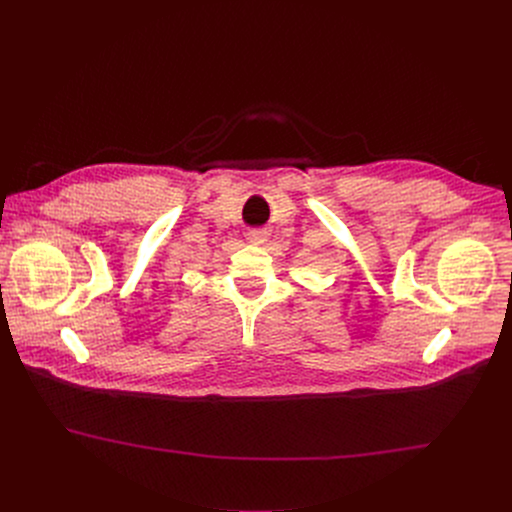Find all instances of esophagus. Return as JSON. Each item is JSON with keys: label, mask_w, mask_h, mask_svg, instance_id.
I'll return each instance as SVG.
<instances>
[{"label": "esophagus", "mask_w": 512, "mask_h": 512, "mask_svg": "<svg viewBox=\"0 0 512 512\" xmlns=\"http://www.w3.org/2000/svg\"><path fill=\"white\" fill-rule=\"evenodd\" d=\"M265 241H267L265 231H249V233H247V243H249V245L259 247V245H263Z\"/></svg>", "instance_id": "obj_1"}]
</instances>
